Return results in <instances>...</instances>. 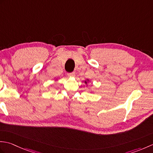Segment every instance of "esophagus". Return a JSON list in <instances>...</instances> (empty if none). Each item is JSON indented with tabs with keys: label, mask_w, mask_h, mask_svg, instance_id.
Masks as SVG:
<instances>
[{
	"label": "esophagus",
	"mask_w": 153,
	"mask_h": 153,
	"mask_svg": "<svg viewBox=\"0 0 153 153\" xmlns=\"http://www.w3.org/2000/svg\"><path fill=\"white\" fill-rule=\"evenodd\" d=\"M68 76H70V77H74V76H75V72L68 73Z\"/></svg>",
	"instance_id": "obj_1"
}]
</instances>
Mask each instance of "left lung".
Wrapping results in <instances>:
<instances>
[{
	"label": "left lung",
	"instance_id": "left-lung-1",
	"mask_svg": "<svg viewBox=\"0 0 153 153\" xmlns=\"http://www.w3.org/2000/svg\"><path fill=\"white\" fill-rule=\"evenodd\" d=\"M85 83H87V82H85Z\"/></svg>",
	"mask_w": 153,
	"mask_h": 153
}]
</instances>
